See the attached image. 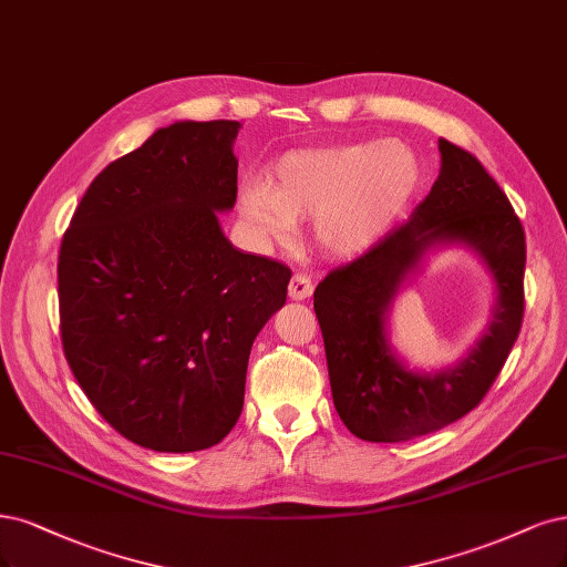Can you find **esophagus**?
<instances>
[{
    "instance_id": "1",
    "label": "esophagus",
    "mask_w": 567,
    "mask_h": 567,
    "mask_svg": "<svg viewBox=\"0 0 567 567\" xmlns=\"http://www.w3.org/2000/svg\"><path fill=\"white\" fill-rule=\"evenodd\" d=\"M311 290H315L311 279L307 275H302V271H298V275H292V279L288 284V298L290 300H307L311 296Z\"/></svg>"
}]
</instances>
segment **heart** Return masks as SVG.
I'll return each instance as SVG.
<instances>
[{"mask_svg":"<svg viewBox=\"0 0 567 567\" xmlns=\"http://www.w3.org/2000/svg\"><path fill=\"white\" fill-rule=\"evenodd\" d=\"M417 185V154L401 141L292 150L271 166L267 185L241 183L239 213L265 241L288 239L292 218L311 216L323 250L354 256L392 227Z\"/></svg>","mask_w":567,"mask_h":567,"instance_id":"1","label":"heart"}]
</instances>
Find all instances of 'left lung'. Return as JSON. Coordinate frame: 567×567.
Segmentation results:
<instances>
[{"label": "left lung", "mask_w": 567, "mask_h": 567, "mask_svg": "<svg viewBox=\"0 0 567 567\" xmlns=\"http://www.w3.org/2000/svg\"><path fill=\"white\" fill-rule=\"evenodd\" d=\"M439 152V178L413 216L361 258L330 271L315 290L333 403L344 426L363 441H408L472 413L520 330L523 225L474 154L445 138ZM441 245H464L480 256L496 284V307L470 355L424 374L395 354L385 319L406 277Z\"/></svg>", "instance_id": "8db88e82"}]
</instances>
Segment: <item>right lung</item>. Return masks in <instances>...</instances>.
I'll use <instances>...</instances> for the list:
<instances>
[{
	"label": "right lung",
	"instance_id": "right-lung-1",
	"mask_svg": "<svg viewBox=\"0 0 567 567\" xmlns=\"http://www.w3.org/2000/svg\"><path fill=\"white\" fill-rule=\"evenodd\" d=\"M241 124L175 122L97 173L58 256L72 373L124 439L157 453L220 443L244 408L252 340L290 269L234 248Z\"/></svg>",
	"mask_w": 567,
	"mask_h": 567
}]
</instances>
